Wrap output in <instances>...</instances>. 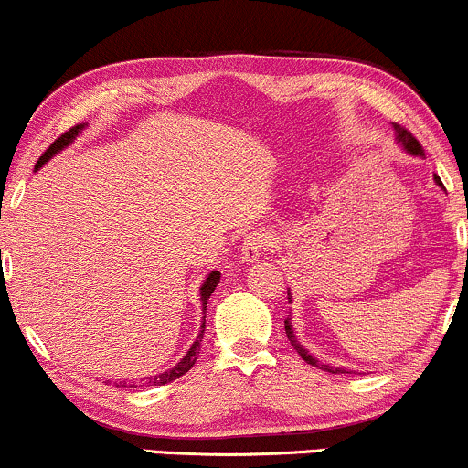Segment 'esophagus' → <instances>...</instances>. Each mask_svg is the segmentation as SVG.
I'll return each mask as SVG.
<instances>
[{
  "label": "esophagus",
  "mask_w": 468,
  "mask_h": 468,
  "mask_svg": "<svg viewBox=\"0 0 468 468\" xmlns=\"http://www.w3.org/2000/svg\"><path fill=\"white\" fill-rule=\"evenodd\" d=\"M272 235L268 230H252L244 238V244H241V261L246 264H252V261H260L261 255H264L268 246H271Z\"/></svg>",
  "instance_id": "obj_1"
}]
</instances>
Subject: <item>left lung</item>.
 I'll return each instance as SVG.
<instances>
[{
	"label": "left lung",
	"instance_id": "obj_1",
	"mask_svg": "<svg viewBox=\"0 0 468 468\" xmlns=\"http://www.w3.org/2000/svg\"><path fill=\"white\" fill-rule=\"evenodd\" d=\"M394 138H396V143H399V147H400L402 152H405V154H410V155H418V158H422V155H424L422 147H420V143H418L416 138H413L410 132L402 130L400 125H394ZM433 182H436V185L440 186V189H444V185H442V182H440V178H438L436 174H433ZM288 299H290V303H292V294H290V290H288ZM283 325H286V336H288L290 346H292L294 350L299 352V356H302L305 363L314 365V367L324 369V372H330V374H352V369L338 367V365H332V363H321L319 358H314L313 354H310L308 350H305V347L302 346V343H299V338L294 336L292 319H290V316H288L286 321H283Z\"/></svg>",
	"mask_w": 468,
	"mask_h": 468
}]
</instances>
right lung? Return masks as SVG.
I'll list each match as a JSON object with an SVG mask.
<instances>
[{"mask_svg": "<svg viewBox=\"0 0 468 468\" xmlns=\"http://www.w3.org/2000/svg\"><path fill=\"white\" fill-rule=\"evenodd\" d=\"M83 130H85V125H77V127H72V130H69V132L63 133L61 138H57V141L52 143L50 147H48L44 154H41V158L37 160L35 171H39L41 166H44V165L48 163V160L55 158V155H57L58 152H63V149L69 147V144L77 141L79 133H83ZM218 283H219V271H211V272H208V275H207V279H204L202 286H200L202 321H200V330H197V336H196V341L191 343L189 352H186L185 356H182L180 361L174 365V367L166 369V372H163V374L144 376V378H133V380H118L116 388H152V385H166V383H171V380L180 378L182 374L189 372V369H191L193 365H196V361H197V354H200V350H197V347H200V341H202V336H204V327H207V303H208V299H211L213 290L218 288Z\"/></svg>", "mask_w": 468, "mask_h": 468, "instance_id": "add662e5", "label": "right lung"}]
</instances>
